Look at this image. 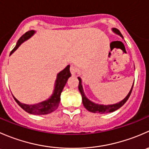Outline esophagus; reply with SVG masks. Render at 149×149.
Segmentation results:
<instances>
[{
  "mask_svg": "<svg viewBox=\"0 0 149 149\" xmlns=\"http://www.w3.org/2000/svg\"><path fill=\"white\" fill-rule=\"evenodd\" d=\"M70 70L72 75H75L76 73V72H77V68H76V65H71L70 67Z\"/></svg>",
  "mask_w": 149,
  "mask_h": 149,
  "instance_id": "34e87169",
  "label": "esophagus"
}]
</instances>
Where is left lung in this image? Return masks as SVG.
Listing matches in <instances>:
<instances>
[{
	"label": "left lung",
	"mask_w": 149,
	"mask_h": 149,
	"mask_svg": "<svg viewBox=\"0 0 149 149\" xmlns=\"http://www.w3.org/2000/svg\"><path fill=\"white\" fill-rule=\"evenodd\" d=\"M112 31H113L114 32L116 33V34H119L120 37H123V35L121 34L120 31L118 29H117L115 28H113L112 29ZM78 79H79V91L81 92V94L82 102H83L84 106L85 107V108L87 109V110L89 111V112H94V113H101V114L109 113V112H114V111L118 109L119 108H120L121 107L123 106L126 102H127V100H128L129 97H130V94H131L132 90H133V85H134V83H133V86H132L131 89H130V91H129L128 94H127V95L126 96L125 98L123 100H122L121 102H120L117 104H114L104 105V104H99L92 102L90 101L89 100H88V99L86 98V97L85 94H84L83 87H82V85H81V78L79 77H78Z\"/></svg>",
	"instance_id": "left-lung-1"
}]
</instances>
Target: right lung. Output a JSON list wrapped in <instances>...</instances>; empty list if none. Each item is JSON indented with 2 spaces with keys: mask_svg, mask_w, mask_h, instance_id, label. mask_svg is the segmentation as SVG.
Returning a JSON list of instances; mask_svg holds the SVG:
<instances>
[{
  "mask_svg": "<svg viewBox=\"0 0 149 149\" xmlns=\"http://www.w3.org/2000/svg\"><path fill=\"white\" fill-rule=\"evenodd\" d=\"M35 31L34 30H31V31H28L25 33L24 34L20 37L17 42V44L15 46V47L10 52V55H11L19 46L28 40L29 38L31 37L33 34H34ZM71 76V73L70 72V65H67V67L65 69L60 72L57 76L56 81L55 84V89H54L53 94H52L50 97L47 100L42 102H40L38 104H25L21 103L20 102L18 101L14 97L15 101L16 103L24 109L26 111V112L29 114H32V115H47L52 112L55 111L57 108L58 107V105L60 104V101H61V94L62 92L64 86L66 84L68 79L70 76Z\"/></svg>",
  "mask_w": 149,
  "mask_h": 149,
  "instance_id": "right-lung-1",
  "label": "right lung"
}]
</instances>
